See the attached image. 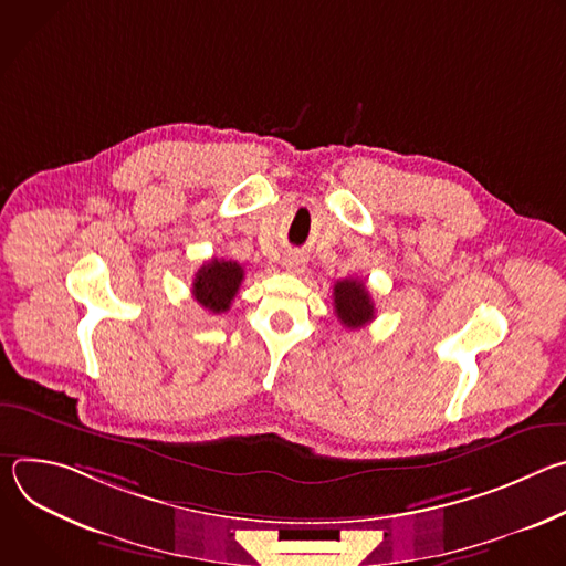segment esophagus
Here are the masks:
<instances>
[{
    "label": "esophagus",
    "mask_w": 566,
    "mask_h": 566,
    "mask_svg": "<svg viewBox=\"0 0 566 566\" xmlns=\"http://www.w3.org/2000/svg\"><path fill=\"white\" fill-rule=\"evenodd\" d=\"M284 269H286L289 273H295V275H300V273H304L306 264H304V260H302L300 255L291 253V255H286V258H284Z\"/></svg>",
    "instance_id": "esophagus-1"
}]
</instances>
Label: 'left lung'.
I'll list each match as a JSON object with an SVG mask.
<instances>
[{
    "label": "left lung",
    "mask_w": 566,
    "mask_h": 566,
    "mask_svg": "<svg viewBox=\"0 0 566 566\" xmlns=\"http://www.w3.org/2000/svg\"><path fill=\"white\" fill-rule=\"evenodd\" d=\"M334 306L336 315L349 329H360L374 319L376 308L365 282L347 277L334 284Z\"/></svg>",
    "instance_id": "left-lung-1"
}]
</instances>
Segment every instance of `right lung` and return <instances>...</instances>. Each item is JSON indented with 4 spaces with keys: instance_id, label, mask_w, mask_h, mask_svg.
Masks as SVG:
<instances>
[{
    "instance_id": "right-lung-1",
    "label": "right lung",
    "mask_w": 566,
    "mask_h": 566,
    "mask_svg": "<svg viewBox=\"0 0 566 566\" xmlns=\"http://www.w3.org/2000/svg\"><path fill=\"white\" fill-rule=\"evenodd\" d=\"M241 280H244V269L237 262L212 258L195 273L192 295L210 313H223L230 308Z\"/></svg>"
}]
</instances>
